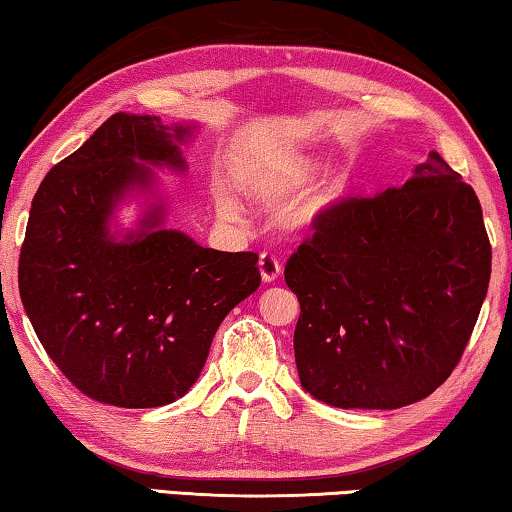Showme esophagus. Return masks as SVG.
I'll use <instances>...</instances> for the list:
<instances>
[{
    "label": "esophagus",
    "mask_w": 512,
    "mask_h": 512,
    "mask_svg": "<svg viewBox=\"0 0 512 512\" xmlns=\"http://www.w3.org/2000/svg\"><path fill=\"white\" fill-rule=\"evenodd\" d=\"M258 270H261V279L265 281V284H270V281L279 279V274H281L279 258L270 254V251H263L261 258H258Z\"/></svg>",
    "instance_id": "34e87169"
}]
</instances>
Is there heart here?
I'll use <instances>...</instances> for the list:
<instances>
[{
    "instance_id": "obj_1",
    "label": "heart",
    "mask_w": 512,
    "mask_h": 512,
    "mask_svg": "<svg viewBox=\"0 0 512 512\" xmlns=\"http://www.w3.org/2000/svg\"><path fill=\"white\" fill-rule=\"evenodd\" d=\"M318 170H321V161L311 157L279 161V164L270 166H256L242 175V187L251 198L261 203H284L295 194H300L318 175ZM348 191H351V173L346 168H339L325 177L314 194L288 207L286 219L298 228L314 226L325 214L346 201ZM217 210L228 219L238 217V205H235L231 196H219Z\"/></svg>"
}]
</instances>
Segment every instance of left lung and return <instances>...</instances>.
I'll return each mask as SVG.
<instances>
[{"mask_svg": "<svg viewBox=\"0 0 512 512\" xmlns=\"http://www.w3.org/2000/svg\"><path fill=\"white\" fill-rule=\"evenodd\" d=\"M284 277L300 300L302 388L337 409L420 402L462 358L490 286L478 196L439 152L402 187L348 198L314 224Z\"/></svg>", "mask_w": 512, "mask_h": 512, "instance_id": "8db88e82", "label": "left lung"}]
</instances>
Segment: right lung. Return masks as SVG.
<instances>
[{"label":"right lung","instance_id":"1","mask_svg":"<svg viewBox=\"0 0 512 512\" xmlns=\"http://www.w3.org/2000/svg\"><path fill=\"white\" fill-rule=\"evenodd\" d=\"M194 124L115 113L43 177L18 286L39 342L96 402L152 409L187 395L228 311L261 286L258 254L217 251L166 228L154 168L184 173ZM143 195L136 229L116 207Z\"/></svg>","mask_w":512,"mask_h":512}]
</instances>
